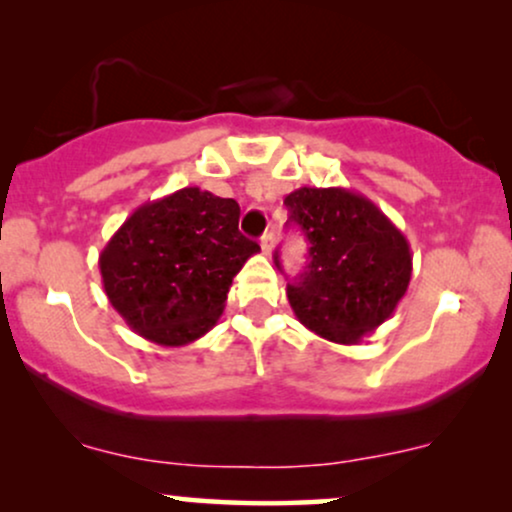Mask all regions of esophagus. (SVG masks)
<instances>
[{
  "label": "esophagus",
  "mask_w": 512,
  "mask_h": 512,
  "mask_svg": "<svg viewBox=\"0 0 512 512\" xmlns=\"http://www.w3.org/2000/svg\"><path fill=\"white\" fill-rule=\"evenodd\" d=\"M260 248L264 255H272L274 250V233H264V236L260 238Z\"/></svg>",
  "instance_id": "esophagus-1"
}]
</instances>
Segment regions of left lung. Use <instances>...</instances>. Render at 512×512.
<instances>
[{
	"label": "left lung",
	"mask_w": 512,
	"mask_h": 512,
	"mask_svg": "<svg viewBox=\"0 0 512 512\" xmlns=\"http://www.w3.org/2000/svg\"><path fill=\"white\" fill-rule=\"evenodd\" d=\"M284 204L310 243L308 267L286 289L293 313L327 342H363L407 293V238L368 197L344 187H301Z\"/></svg>",
	"instance_id": "8db88e82"
}]
</instances>
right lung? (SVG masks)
Here are the masks:
<instances>
[{"label":"right lung","mask_w":512,"mask_h":512,"mask_svg":"<svg viewBox=\"0 0 512 512\" xmlns=\"http://www.w3.org/2000/svg\"><path fill=\"white\" fill-rule=\"evenodd\" d=\"M238 219L236 199L199 187L142 204L98 257L110 305L154 344L204 337L219 322L233 276L260 252Z\"/></svg>","instance_id":"obj_1"}]
</instances>
